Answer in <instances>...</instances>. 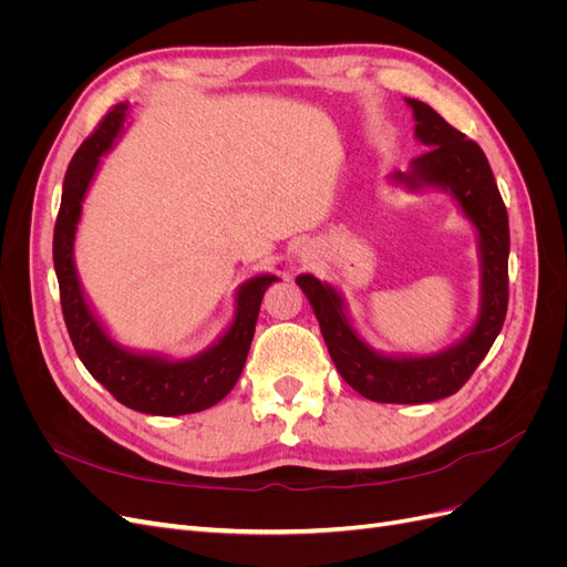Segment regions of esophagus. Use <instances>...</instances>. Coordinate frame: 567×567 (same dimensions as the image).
Wrapping results in <instances>:
<instances>
[{
	"mask_svg": "<svg viewBox=\"0 0 567 567\" xmlns=\"http://www.w3.org/2000/svg\"><path fill=\"white\" fill-rule=\"evenodd\" d=\"M300 262H302V265H305V262H310V260H307V252H302V255H300Z\"/></svg>",
	"mask_w": 567,
	"mask_h": 567,
	"instance_id": "34e87169",
	"label": "esophagus"
}]
</instances>
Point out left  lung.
I'll use <instances>...</instances> for the list:
<instances>
[{
	"instance_id": "left-lung-1",
	"label": "left lung",
	"mask_w": 567,
	"mask_h": 567,
	"mask_svg": "<svg viewBox=\"0 0 567 567\" xmlns=\"http://www.w3.org/2000/svg\"><path fill=\"white\" fill-rule=\"evenodd\" d=\"M414 113L416 142L427 146L406 173L388 182L406 192L450 194L477 234L480 307L471 329L450 348L431 354H392L373 350L357 331L340 290L300 274L296 284L310 300L326 348L342 381L362 398L383 404H423L454 394L483 362L499 336L508 307V215L483 148L419 99H404Z\"/></svg>"
}]
</instances>
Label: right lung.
Here are the masks:
<instances>
[{"label": "right lung", "mask_w": 567, "mask_h": 567, "mask_svg": "<svg viewBox=\"0 0 567 567\" xmlns=\"http://www.w3.org/2000/svg\"><path fill=\"white\" fill-rule=\"evenodd\" d=\"M130 111V104H117L68 165L54 229V269L63 319L82 364L120 404L151 416L196 414L227 398L236 385L250 350L265 290L281 279L277 274H255L238 286L229 326L194 357L140 352L120 346L84 296L75 267V234L82 203L99 173L101 158L125 134Z\"/></svg>", "instance_id": "obj_1"}]
</instances>
